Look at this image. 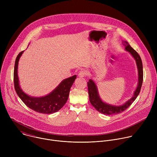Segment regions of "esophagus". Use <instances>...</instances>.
<instances>
[{"mask_svg": "<svg viewBox=\"0 0 157 157\" xmlns=\"http://www.w3.org/2000/svg\"><path fill=\"white\" fill-rule=\"evenodd\" d=\"M87 75V71H85V70H81L79 72V74H78V76L79 77H84L86 76Z\"/></svg>", "mask_w": 157, "mask_h": 157, "instance_id": "obj_1", "label": "esophagus"}]
</instances>
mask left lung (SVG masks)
<instances>
[{
	"label": "left lung",
	"instance_id": "1",
	"mask_svg": "<svg viewBox=\"0 0 157 157\" xmlns=\"http://www.w3.org/2000/svg\"><path fill=\"white\" fill-rule=\"evenodd\" d=\"M122 44L125 47V50L128 52L132 55V56L134 58L136 61L139 73V82L136 91L134 92L133 96L128 101H127L125 103L121 105H114L107 104L101 100L98 93L96 84L92 79H89L87 82L89 101H90L92 105L94 106L98 111L105 115L109 116L117 114L122 113L124 110L127 109L132 104V102L136 100V99L139 94L143 82V66L140 55L135 50H133L130 47L127 41H124V42H122Z\"/></svg>",
	"mask_w": 157,
	"mask_h": 157
}]
</instances>
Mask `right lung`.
<instances>
[{
	"instance_id": "add662e5",
	"label": "right lung",
	"mask_w": 157,
	"mask_h": 157,
	"mask_svg": "<svg viewBox=\"0 0 157 157\" xmlns=\"http://www.w3.org/2000/svg\"><path fill=\"white\" fill-rule=\"evenodd\" d=\"M23 52L24 51L21 52L17 56L14 66L13 81L17 95L27 106L37 113L48 114L56 113L63 107L68 100L70 88L76 78V75L62 81L52 93L47 96L40 98L30 96L21 90L18 77V61Z\"/></svg>"
}]
</instances>
